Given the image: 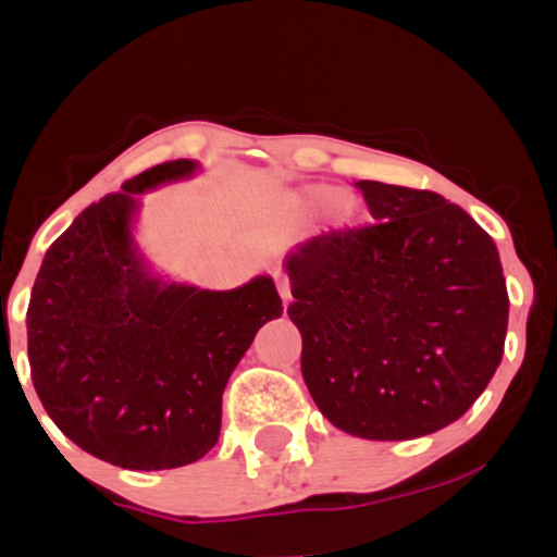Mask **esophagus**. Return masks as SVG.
Returning a JSON list of instances; mask_svg holds the SVG:
<instances>
[{"label":"esophagus","mask_w":557,"mask_h":557,"mask_svg":"<svg viewBox=\"0 0 557 557\" xmlns=\"http://www.w3.org/2000/svg\"><path fill=\"white\" fill-rule=\"evenodd\" d=\"M274 285H277L280 298H283V304L287 306V300H290V277H287L285 272H274Z\"/></svg>","instance_id":"obj_1"}]
</instances>
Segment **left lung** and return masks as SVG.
Returning a JSON list of instances; mask_svg holds the SVG:
<instances>
[{"mask_svg": "<svg viewBox=\"0 0 557 557\" xmlns=\"http://www.w3.org/2000/svg\"><path fill=\"white\" fill-rule=\"evenodd\" d=\"M374 222L287 257L300 372L319 411L363 440L461 419L503 359L508 290L495 240L434 190L359 181Z\"/></svg>", "mask_w": 557, "mask_h": 557, "instance_id": "left-lung-1", "label": "left lung"}]
</instances>
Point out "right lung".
Segmentation results:
<instances>
[{"instance_id": "add662e5", "label": "right lung", "mask_w": 557, "mask_h": 557, "mask_svg": "<svg viewBox=\"0 0 557 557\" xmlns=\"http://www.w3.org/2000/svg\"><path fill=\"white\" fill-rule=\"evenodd\" d=\"M177 159L140 172L49 246L28 304V361L44 408L101 461L177 469L212 450L222 393L261 324L283 314L270 277L235 290L162 285L131 238L136 194L190 175Z\"/></svg>"}]
</instances>
